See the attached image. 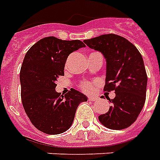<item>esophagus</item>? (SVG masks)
<instances>
[{
	"mask_svg": "<svg viewBox=\"0 0 160 160\" xmlns=\"http://www.w3.org/2000/svg\"><path fill=\"white\" fill-rule=\"evenodd\" d=\"M88 100L92 102L97 101V100H98V98H95V97H89V98H88Z\"/></svg>",
	"mask_w": 160,
	"mask_h": 160,
	"instance_id": "34e87169",
	"label": "esophagus"
}]
</instances>
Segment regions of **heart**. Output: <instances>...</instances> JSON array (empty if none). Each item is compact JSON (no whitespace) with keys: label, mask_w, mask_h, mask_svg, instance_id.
Instances as JSON below:
<instances>
[{"label":"heart","mask_w":160,"mask_h":160,"mask_svg":"<svg viewBox=\"0 0 160 160\" xmlns=\"http://www.w3.org/2000/svg\"><path fill=\"white\" fill-rule=\"evenodd\" d=\"M80 88L82 92L89 93L93 89V84L91 81H83L80 84Z\"/></svg>","instance_id":"obj_1"}]
</instances>
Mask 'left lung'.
I'll return each instance as SVG.
<instances>
[{"mask_svg":"<svg viewBox=\"0 0 160 160\" xmlns=\"http://www.w3.org/2000/svg\"><path fill=\"white\" fill-rule=\"evenodd\" d=\"M89 47L100 51L107 61L104 92L114 91L109 110L98 116L111 130H123L136 121L142 109L147 92L146 69L142 57L133 44L115 34L85 40Z\"/></svg>","mask_w":160,"mask_h":160,"instance_id":"8db88e82","label":"left lung"}]
</instances>
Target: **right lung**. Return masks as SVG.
Listing matches in <instances>:
<instances>
[{
    "mask_svg": "<svg viewBox=\"0 0 160 160\" xmlns=\"http://www.w3.org/2000/svg\"><path fill=\"white\" fill-rule=\"evenodd\" d=\"M80 40L62 41L49 36L27 52L20 70L21 100L32 125L48 135L68 130L79 104L87 101L84 94L71 89L64 96L55 91L57 80L64 75L68 55L85 47Z\"/></svg>",
    "mask_w": 160,
    "mask_h": 160,
    "instance_id": "obj_1",
    "label": "right lung"
}]
</instances>
